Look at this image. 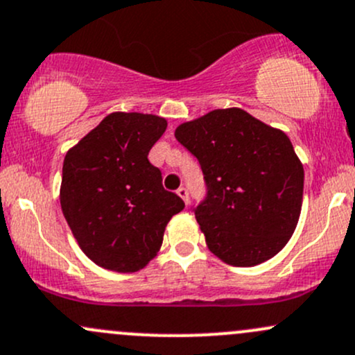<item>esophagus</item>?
I'll return each instance as SVG.
<instances>
[{
	"label": "esophagus",
	"instance_id": "34e87169",
	"mask_svg": "<svg viewBox=\"0 0 355 355\" xmlns=\"http://www.w3.org/2000/svg\"><path fill=\"white\" fill-rule=\"evenodd\" d=\"M177 193H178V196L182 197V200H184L185 204H189V190H187V189H185V187H180V189L177 190Z\"/></svg>",
	"mask_w": 355,
	"mask_h": 355
}]
</instances>
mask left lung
Masks as SVG:
<instances>
[{
    "label": "left lung",
    "mask_w": 355,
    "mask_h": 355,
    "mask_svg": "<svg viewBox=\"0 0 355 355\" xmlns=\"http://www.w3.org/2000/svg\"><path fill=\"white\" fill-rule=\"evenodd\" d=\"M175 137L199 159L207 199L196 219L207 248L234 267L277 255L303 206L304 170L284 130L238 107L184 122Z\"/></svg>",
    "instance_id": "left-lung-1"
}]
</instances>
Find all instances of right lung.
<instances>
[{"label": "right lung", "mask_w": 355, "mask_h": 355, "mask_svg": "<svg viewBox=\"0 0 355 355\" xmlns=\"http://www.w3.org/2000/svg\"><path fill=\"white\" fill-rule=\"evenodd\" d=\"M166 119L112 112L68 149L59 189L62 214L85 255L114 272H137L156 257L166 225L185 207L148 159Z\"/></svg>", "instance_id": "add662e5"}]
</instances>
